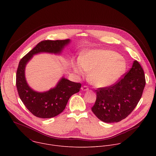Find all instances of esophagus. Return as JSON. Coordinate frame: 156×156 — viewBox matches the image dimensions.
Returning <instances> with one entry per match:
<instances>
[{"label":"esophagus","instance_id":"obj_1","mask_svg":"<svg viewBox=\"0 0 156 156\" xmlns=\"http://www.w3.org/2000/svg\"><path fill=\"white\" fill-rule=\"evenodd\" d=\"M89 90V87L87 86H83L81 87L82 91H87Z\"/></svg>","mask_w":156,"mask_h":156}]
</instances>
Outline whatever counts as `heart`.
Returning a JSON list of instances; mask_svg holds the SVG:
<instances>
[{"label": "heart", "instance_id": "1", "mask_svg": "<svg viewBox=\"0 0 156 156\" xmlns=\"http://www.w3.org/2000/svg\"><path fill=\"white\" fill-rule=\"evenodd\" d=\"M126 62L117 52L91 50L81 54L80 62L73 66L78 75L90 72L89 79L97 87H106L115 83L125 72Z\"/></svg>", "mask_w": 156, "mask_h": 156}]
</instances>
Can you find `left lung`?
Returning a JSON list of instances; mask_svg holds the SVG:
<instances>
[{
	"instance_id": "left-lung-1",
	"label": "left lung",
	"mask_w": 156,
	"mask_h": 156,
	"mask_svg": "<svg viewBox=\"0 0 156 156\" xmlns=\"http://www.w3.org/2000/svg\"><path fill=\"white\" fill-rule=\"evenodd\" d=\"M114 84L96 90L97 98L91 110L105 123L119 122L127 117L139 102L146 84L144 72L135 60L132 67Z\"/></svg>"
}]
</instances>
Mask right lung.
<instances>
[{"instance_id":"obj_1","label":"right lung","mask_w":156,"mask_h":156,"mask_svg":"<svg viewBox=\"0 0 156 156\" xmlns=\"http://www.w3.org/2000/svg\"><path fill=\"white\" fill-rule=\"evenodd\" d=\"M69 42V39L42 41L19 62L16 75V86L18 93L28 110L37 117L49 119L62 113L65 108L70 98L80 91L81 84L63 78L55 87L47 92L34 91L28 86L25 80L26 64L34 54L39 52L60 53Z\"/></svg>"}]
</instances>
